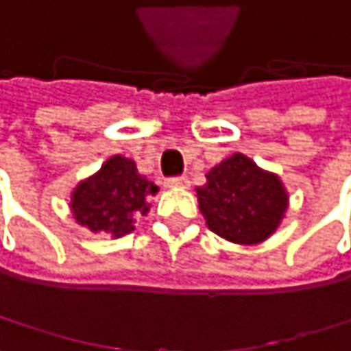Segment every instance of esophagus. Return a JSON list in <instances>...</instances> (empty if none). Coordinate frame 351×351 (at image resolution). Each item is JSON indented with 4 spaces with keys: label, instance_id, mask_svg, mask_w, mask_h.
<instances>
[{
    "label": "esophagus",
    "instance_id": "esophagus-1",
    "mask_svg": "<svg viewBox=\"0 0 351 351\" xmlns=\"http://www.w3.org/2000/svg\"><path fill=\"white\" fill-rule=\"evenodd\" d=\"M167 186H169V188H188V186H190V180L184 178V176H182V178H169V180H167Z\"/></svg>",
    "mask_w": 351,
    "mask_h": 351
}]
</instances>
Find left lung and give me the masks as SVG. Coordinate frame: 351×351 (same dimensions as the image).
<instances>
[{
	"label": "left lung",
	"instance_id": "1",
	"mask_svg": "<svg viewBox=\"0 0 351 351\" xmlns=\"http://www.w3.org/2000/svg\"><path fill=\"white\" fill-rule=\"evenodd\" d=\"M196 188L206 228L228 242L254 246L271 238L285 219L289 192L283 180L258 167L244 153H234L204 176Z\"/></svg>",
	"mask_w": 351,
	"mask_h": 351
}]
</instances>
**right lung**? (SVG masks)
I'll return each mask as SVG.
<instances>
[{"instance_id":"add662e5","label":"right lung","mask_w":351,"mask_h":351,"mask_svg":"<svg viewBox=\"0 0 351 351\" xmlns=\"http://www.w3.org/2000/svg\"><path fill=\"white\" fill-rule=\"evenodd\" d=\"M157 192L159 186L138 173L134 159L113 155L76 184L68 206L80 228L115 240L134 230L136 219L151 210L149 200Z\"/></svg>"}]
</instances>
